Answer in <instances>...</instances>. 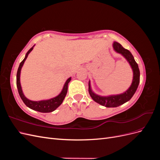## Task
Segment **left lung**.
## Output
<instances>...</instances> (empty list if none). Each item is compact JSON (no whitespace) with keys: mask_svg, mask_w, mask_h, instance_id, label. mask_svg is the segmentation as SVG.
<instances>
[{"mask_svg":"<svg viewBox=\"0 0 160 160\" xmlns=\"http://www.w3.org/2000/svg\"><path fill=\"white\" fill-rule=\"evenodd\" d=\"M113 47L115 52L122 55L128 62L133 71V80L129 88L125 92H123V93L118 95H110L108 96H101L95 93L91 89V82L90 81H89V93L91 98L96 103L105 106L106 108H116L128 102L135 93L139 83V69L138 65L135 62L132 53L129 50L124 49L122 45L119 44L118 42H113Z\"/></svg>","mask_w":160,"mask_h":160,"instance_id":"left-lung-1","label":"left lung"}]
</instances>
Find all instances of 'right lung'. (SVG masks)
I'll return each instance as SVG.
<instances>
[{
	"mask_svg": "<svg viewBox=\"0 0 160 160\" xmlns=\"http://www.w3.org/2000/svg\"><path fill=\"white\" fill-rule=\"evenodd\" d=\"M34 47H35V45H33L31 49L28 51V52L26 53L25 58H24V59L22 61L20 65H19L18 69L17 71V87L18 89V91L21 99L22 100L24 103H25L28 108H29L32 110L39 111V112H41V113L52 112V111H55L58 107H59V106L61 105V103H62V101H63L67 93L68 84L70 82V81L71 80V77H69V78L67 79L63 85V88H62L61 91V93L56 97H55V98H52L49 99L41 100V101H32L27 98L23 93L22 89L21 88V81H20L21 71L28 54H29V53L32 51Z\"/></svg>",
	"mask_w": 160,
	"mask_h": 160,
	"instance_id": "right-lung-1",
	"label": "right lung"
}]
</instances>
